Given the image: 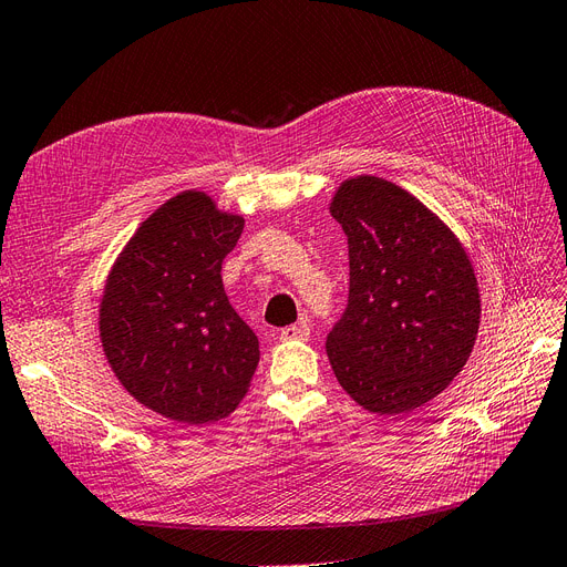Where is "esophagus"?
Here are the masks:
<instances>
[{
  "label": "esophagus",
  "instance_id": "obj_1",
  "mask_svg": "<svg viewBox=\"0 0 567 567\" xmlns=\"http://www.w3.org/2000/svg\"><path fill=\"white\" fill-rule=\"evenodd\" d=\"M279 338L281 340H307V338H310V323L300 321V323H293V326H286V329L279 331Z\"/></svg>",
  "mask_w": 567,
  "mask_h": 567
}]
</instances>
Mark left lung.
<instances>
[{"label":"left lung","mask_w":567,"mask_h":567,"mask_svg":"<svg viewBox=\"0 0 567 567\" xmlns=\"http://www.w3.org/2000/svg\"><path fill=\"white\" fill-rule=\"evenodd\" d=\"M331 215L348 236L350 298L326 338L338 383L373 414H402L447 388L473 352L480 290L466 250L402 186L359 175Z\"/></svg>","instance_id":"left-lung-1"}]
</instances>
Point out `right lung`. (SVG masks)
Masks as SVG:
<instances>
[{
    "label": "right lung",
    "instance_id": "1",
    "mask_svg": "<svg viewBox=\"0 0 567 567\" xmlns=\"http://www.w3.org/2000/svg\"><path fill=\"white\" fill-rule=\"evenodd\" d=\"M244 225L205 192H182L142 221L109 271L101 348L120 385L169 421L229 416L260 362L219 274Z\"/></svg>",
    "mask_w": 567,
    "mask_h": 567
}]
</instances>
